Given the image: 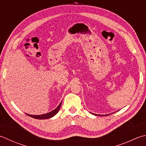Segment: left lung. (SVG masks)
Returning a JSON list of instances; mask_svg holds the SVG:
<instances>
[{"label": "left lung", "instance_id": "left-lung-1", "mask_svg": "<svg viewBox=\"0 0 146 146\" xmlns=\"http://www.w3.org/2000/svg\"><path fill=\"white\" fill-rule=\"evenodd\" d=\"M114 113H115V112H114ZM91 114H92V115H97V116H107V115H110V114H108V115H96V114H94V113H90ZM111 114H112V113H111Z\"/></svg>", "mask_w": 146, "mask_h": 146}]
</instances>
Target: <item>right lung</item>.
<instances>
[{
	"label": "right lung",
	"instance_id": "1",
	"mask_svg": "<svg viewBox=\"0 0 146 146\" xmlns=\"http://www.w3.org/2000/svg\"><path fill=\"white\" fill-rule=\"evenodd\" d=\"M62 104V101L61 102V103L59 104V106L57 107L55 110H54L53 111H50L49 113H45V114H43V115H29V114L26 113V115L29 116L30 117H32L33 118L35 119H49L52 117L55 116L57 113H58V111H59L60 108H61V106Z\"/></svg>",
	"mask_w": 146,
	"mask_h": 146
}]
</instances>
